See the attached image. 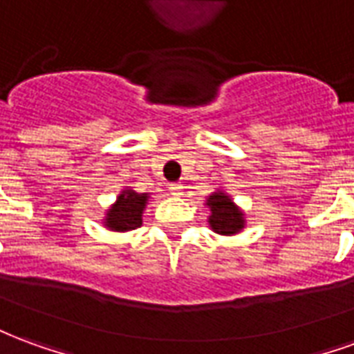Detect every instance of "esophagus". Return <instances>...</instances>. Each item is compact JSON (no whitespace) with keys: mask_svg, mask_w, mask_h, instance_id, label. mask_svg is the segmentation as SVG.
<instances>
[{"mask_svg":"<svg viewBox=\"0 0 354 354\" xmlns=\"http://www.w3.org/2000/svg\"><path fill=\"white\" fill-rule=\"evenodd\" d=\"M169 189L172 195H182V189H184V185L180 184V182H174V184L169 185Z\"/></svg>","mask_w":354,"mask_h":354,"instance_id":"obj_1","label":"esophagus"}]
</instances>
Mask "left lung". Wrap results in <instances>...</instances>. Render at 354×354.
<instances>
[{
  "label": "left lung",
  "instance_id": "8db88e82",
  "mask_svg": "<svg viewBox=\"0 0 354 354\" xmlns=\"http://www.w3.org/2000/svg\"><path fill=\"white\" fill-rule=\"evenodd\" d=\"M207 207L210 208L208 223L216 233L220 235H235L245 227V214L243 210L231 201L227 193L214 192L208 195Z\"/></svg>",
  "mask_w": 354,
  "mask_h": 354
}]
</instances>
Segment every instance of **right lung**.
<instances>
[{
  "mask_svg": "<svg viewBox=\"0 0 354 354\" xmlns=\"http://www.w3.org/2000/svg\"><path fill=\"white\" fill-rule=\"evenodd\" d=\"M147 199H149L147 193L123 189L117 195V201L111 205V208L106 212L104 225L111 231H132L140 227Z\"/></svg>",
  "mask_w": 354,
  "mask_h": 354,
  "instance_id": "1",
  "label": "right lung"
}]
</instances>
